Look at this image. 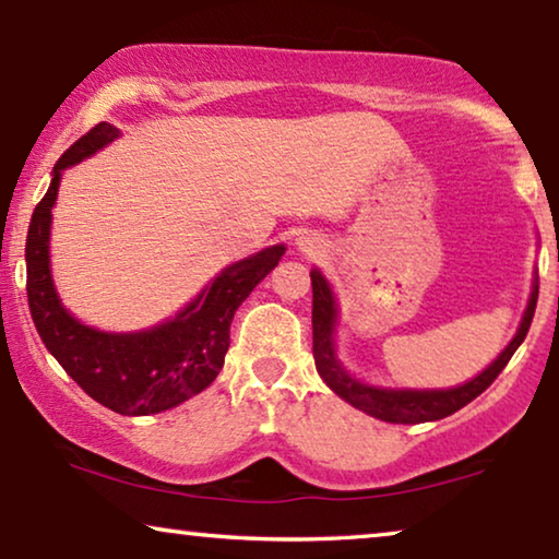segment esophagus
<instances>
[{
  "instance_id": "esophagus-1",
  "label": "esophagus",
  "mask_w": 559,
  "mask_h": 559,
  "mask_svg": "<svg viewBox=\"0 0 559 559\" xmlns=\"http://www.w3.org/2000/svg\"><path fill=\"white\" fill-rule=\"evenodd\" d=\"M299 245H301V250H309V248H314V245H311L309 240H301Z\"/></svg>"
}]
</instances>
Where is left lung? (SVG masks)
Here are the masks:
<instances>
[{"label":"left lung","instance_id":"1","mask_svg":"<svg viewBox=\"0 0 559 559\" xmlns=\"http://www.w3.org/2000/svg\"><path fill=\"white\" fill-rule=\"evenodd\" d=\"M311 326H314V362L322 381L337 393L340 399H345L347 404H353L360 412H366L376 419L391 421V424H419V421H435L444 419V416L460 412V408L471 404L473 399H478L490 383L496 381L498 373L509 366L511 355L516 353V347L522 345L526 332H530L534 309H537V296H539V281H534V292L530 299V307L524 311L522 326H519L516 337L511 340V345L498 355V360L483 370L478 378L467 381L465 385L450 391H381L373 385H366L355 378H349L334 357L332 347V330H334V299L330 286L322 278V273L311 271Z\"/></svg>","mask_w":559,"mask_h":559}]
</instances>
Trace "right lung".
<instances>
[{"label": "right lung", "mask_w": 559, "mask_h": 559, "mask_svg": "<svg viewBox=\"0 0 559 559\" xmlns=\"http://www.w3.org/2000/svg\"><path fill=\"white\" fill-rule=\"evenodd\" d=\"M117 135V128L99 122L58 158L50 189L37 202L27 229V304L40 340L84 393L117 414L147 416L183 404L219 376L237 307L278 265L286 248L273 245L229 265L174 322L155 330L107 334L76 322L61 307L50 281V210L58 197L61 170L84 160Z\"/></svg>", "instance_id": "right-lung-1"}]
</instances>
